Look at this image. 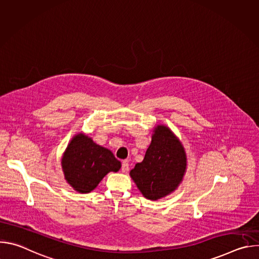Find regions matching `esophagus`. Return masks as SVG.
Here are the masks:
<instances>
[{
  "label": "esophagus",
  "mask_w": 259,
  "mask_h": 259,
  "mask_svg": "<svg viewBox=\"0 0 259 259\" xmlns=\"http://www.w3.org/2000/svg\"><path fill=\"white\" fill-rule=\"evenodd\" d=\"M129 169V163L128 161L122 162V172H127Z\"/></svg>",
  "instance_id": "1"
}]
</instances>
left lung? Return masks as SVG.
Wrapping results in <instances>:
<instances>
[{
    "label": "left lung",
    "instance_id": "obj_1",
    "mask_svg": "<svg viewBox=\"0 0 259 259\" xmlns=\"http://www.w3.org/2000/svg\"><path fill=\"white\" fill-rule=\"evenodd\" d=\"M187 169V155L179 139L164 125H158L144 159L130 176L146 199L158 200L174 192Z\"/></svg>",
    "mask_w": 259,
    "mask_h": 259
}]
</instances>
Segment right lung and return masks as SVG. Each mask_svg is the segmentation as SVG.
Wrapping results in <instances>:
<instances>
[{
	"instance_id": "obj_1",
	"label": "right lung",
	"mask_w": 259,
	"mask_h": 259,
	"mask_svg": "<svg viewBox=\"0 0 259 259\" xmlns=\"http://www.w3.org/2000/svg\"><path fill=\"white\" fill-rule=\"evenodd\" d=\"M61 166L70 187L78 193L86 194L93 191L108 172H118L121 162L109 150L79 133L68 143Z\"/></svg>"
}]
</instances>
